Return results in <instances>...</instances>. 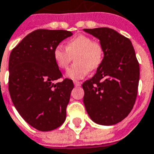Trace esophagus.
Instances as JSON below:
<instances>
[{
	"mask_svg": "<svg viewBox=\"0 0 154 154\" xmlns=\"http://www.w3.org/2000/svg\"><path fill=\"white\" fill-rule=\"evenodd\" d=\"M73 84L75 86H80L82 85V82H78V81H74Z\"/></svg>",
	"mask_w": 154,
	"mask_h": 154,
	"instance_id": "34e87169",
	"label": "esophagus"
}]
</instances>
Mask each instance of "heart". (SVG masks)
Returning <instances> with one entry per match:
<instances>
[{
  "label": "heart",
  "mask_w": 154,
  "mask_h": 154,
  "mask_svg": "<svg viewBox=\"0 0 154 154\" xmlns=\"http://www.w3.org/2000/svg\"><path fill=\"white\" fill-rule=\"evenodd\" d=\"M105 50L102 44L95 42L91 36L78 35L69 39L65 47L58 45L53 52L54 62L60 69H65L74 56L73 65L66 72V77L72 80H79L96 70L103 63Z\"/></svg>",
  "instance_id": "1"
}]
</instances>
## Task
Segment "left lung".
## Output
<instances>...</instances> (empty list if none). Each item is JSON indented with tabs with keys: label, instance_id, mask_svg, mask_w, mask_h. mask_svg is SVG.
<instances>
[{
	"label": "left lung",
	"instance_id": "8db88e82",
	"mask_svg": "<svg viewBox=\"0 0 154 154\" xmlns=\"http://www.w3.org/2000/svg\"><path fill=\"white\" fill-rule=\"evenodd\" d=\"M100 40L105 50L94 77L82 84L83 102L95 123L111 126L122 121L135 104L140 65L131 42L109 28L84 29Z\"/></svg>",
	"mask_w": 154,
	"mask_h": 154
}]
</instances>
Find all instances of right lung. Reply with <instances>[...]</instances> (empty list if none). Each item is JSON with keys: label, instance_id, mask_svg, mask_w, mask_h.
I'll list each match as a JSON object with an SVG mask.
<instances>
[{"label": "right lung", "instance_id": "add662e5", "mask_svg": "<svg viewBox=\"0 0 154 154\" xmlns=\"http://www.w3.org/2000/svg\"><path fill=\"white\" fill-rule=\"evenodd\" d=\"M72 35L69 31L38 29L25 36L10 53V97L20 116L38 131L56 129L66 119L74 85L68 78L54 82L63 75L53 52Z\"/></svg>", "mask_w": 154, "mask_h": 154}]
</instances>
